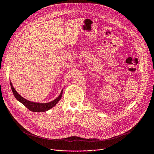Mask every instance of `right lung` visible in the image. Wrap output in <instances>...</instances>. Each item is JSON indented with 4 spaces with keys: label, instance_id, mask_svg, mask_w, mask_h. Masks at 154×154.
Here are the masks:
<instances>
[{
    "label": "right lung",
    "instance_id": "add662e5",
    "mask_svg": "<svg viewBox=\"0 0 154 154\" xmlns=\"http://www.w3.org/2000/svg\"><path fill=\"white\" fill-rule=\"evenodd\" d=\"M10 85L11 90L13 91V93L16 97V99L19 100L20 102L23 103L26 107H27L29 110L33 112H44L49 110V109L52 108L53 106H54L61 99L62 94H63V90L61 91L60 96L54 100L52 102H50L49 103H36V102H30L24 98H23L22 96H20L15 90V89L13 88V86L12 85L11 82H10Z\"/></svg>",
    "mask_w": 154,
    "mask_h": 154
}]
</instances>
